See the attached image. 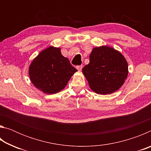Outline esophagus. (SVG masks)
<instances>
[{
    "instance_id": "obj_1",
    "label": "esophagus",
    "mask_w": 151,
    "mask_h": 151,
    "mask_svg": "<svg viewBox=\"0 0 151 151\" xmlns=\"http://www.w3.org/2000/svg\"><path fill=\"white\" fill-rule=\"evenodd\" d=\"M76 68H77V70L78 71H81L82 70V68H83V65H78V66H76Z\"/></svg>"
}]
</instances>
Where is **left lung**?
<instances>
[{"label": "left lung", "instance_id": "8db88e82", "mask_svg": "<svg viewBox=\"0 0 151 151\" xmlns=\"http://www.w3.org/2000/svg\"><path fill=\"white\" fill-rule=\"evenodd\" d=\"M90 63L83 68L90 88L97 94L115 92L124 83L128 75V64L121 53L108 47L94 48Z\"/></svg>", "mask_w": 151, "mask_h": 151}]
</instances>
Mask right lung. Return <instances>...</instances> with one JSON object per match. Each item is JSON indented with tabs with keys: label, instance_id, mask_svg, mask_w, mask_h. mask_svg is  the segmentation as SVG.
Listing matches in <instances>:
<instances>
[{
	"label": "right lung",
	"instance_id": "1",
	"mask_svg": "<svg viewBox=\"0 0 151 151\" xmlns=\"http://www.w3.org/2000/svg\"><path fill=\"white\" fill-rule=\"evenodd\" d=\"M77 70L60 48L50 47L42 51L29 66V76L36 87L47 94H55L65 87Z\"/></svg>",
	"mask_w": 151,
	"mask_h": 151
}]
</instances>
